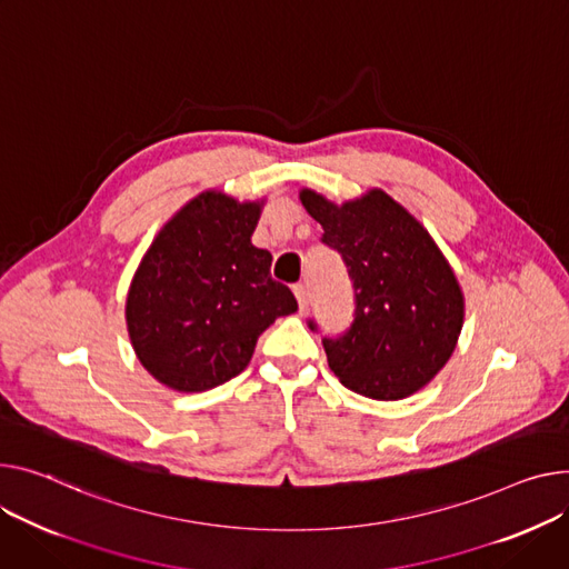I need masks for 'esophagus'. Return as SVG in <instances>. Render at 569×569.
<instances>
[{
  "instance_id": "esophagus-1",
  "label": "esophagus",
  "mask_w": 569,
  "mask_h": 569,
  "mask_svg": "<svg viewBox=\"0 0 569 569\" xmlns=\"http://www.w3.org/2000/svg\"><path fill=\"white\" fill-rule=\"evenodd\" d=\"M292 292L299 301V311H307L309 309V299H311V292H309V286L307 283H295L292 286Z\"/></svg>"
}]
</instances>
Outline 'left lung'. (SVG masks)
<instances>
[{"mask_svg":"<svg viewBox=\"0 0 569 569\" xmlns=\"http://www.w3.org/2000/svg\"><path fill=\"white\" fill-rule=\"evenodd\" d=\"M322 242L343 256L355 288V322L322 338L329 368L350 391L402 400L446 366L465 322V295L423 223L382 189L336 206L301 189ZM311 329H318L309 320Z\"/></svg>","mask_w":569,"mask_h":569,"instance_id":"left-lung-1","label":"left lung"}]
</instances>
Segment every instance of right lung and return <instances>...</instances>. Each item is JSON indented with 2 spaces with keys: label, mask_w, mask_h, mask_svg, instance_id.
Wrapping results in <instances>:
<instances>
[{
  "label": "right lung",
  "mask_w": 569,
  "mask_h": 569,
  "mask_svg": "<svg viewBox=\"0 0 569 569\" xmlns=\"http://www.w3.org/2000/svg\"><path fill=\"white\" fill-rule=\"evenodd\" d=\"M262 201L217 189L182 206L141 258L126 322L141 366L173 391L214 389L240 375L258 336L297 311L270 274L272 253L251 244Z\"/></svg>",
  "instance_id": "add662e5"
}]
</instances>
